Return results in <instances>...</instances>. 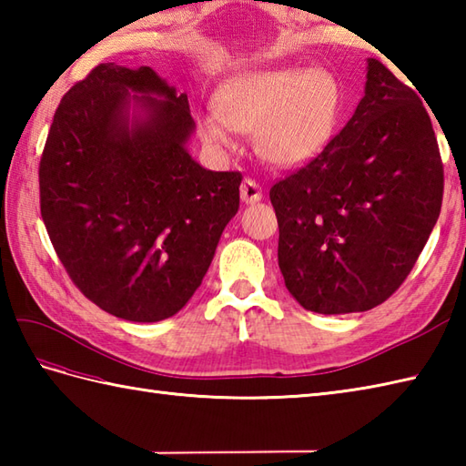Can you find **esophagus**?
Instances as JSON below:
<instances>
[{
    "mask_svg": "<svg viewBox=\"0 0 466 466\" xmlns=\"http://www.w3.org/2000/svg\"><path fill=\"white\" fill-rule=\"evenodd\" d=\"M240 196H242V202L244 204H256L262 200V187L258 186V182L250 180V177H246L240 186Z\"/></svg>",
    "mask_w": 466,
    "mask_h": 466,
    "instance_id": "esophagus-1",
    "label": "esophagus"
}]
</instances>
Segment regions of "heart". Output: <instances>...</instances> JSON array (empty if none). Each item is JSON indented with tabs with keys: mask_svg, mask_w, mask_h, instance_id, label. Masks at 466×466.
Instances as JSON below:
<instances>
[{
	"mask_svg": "<svg viewBox=\"0 0 466 466\" xmlns=\"http://www.w3.org/2000/svg\"><path fill=\"white\" fill-rule=\"evenodd\" d=\"M344 92L326 67H266L232 76L216 94V112L200 117V137L214 152L238 147L252 134L266 162L294 170L319 157L339 130Z\"/></svg>",
	"mask_w": 466,
	"mask_h": 466,
	"instance_id": "obj_1",
	"label": "heart"
}]
</instances>
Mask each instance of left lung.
I'll list each match as a JSON object with an SVG mask.
<instances>
[{
  "label": "left lung",
  "instance_id": "8db88e82",
  "mask_svg": "<svg viewBox=\"0 0 466 466\" xmlns=\"http://www.w3.org/2000/svg\"><path fill=\"white\" fill-rule=\"evenodd\" d=\"M442 187L420 97L370 57L349 124L319 157L270 187L286 289L319 314L382 304L427 244Z\"/></svg>",
  "mask_w": 466,
  "mask_h": 466
}]
</instances>
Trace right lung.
<instances>
[{"label":"right lung","instance_id":"add662e5","mask_svg":"<svg viewBox=\"0 0 466 466\" xmlns=\"http://www.w3.org/2000/svg\"><path fill=\"white\" fill-rule=\"evenodd\" d=\"M187 96L152 67L100 64L59 102L39 162V208L69 279L102 310L157 322L182 310L240 206V172L186 144Z\"/></svg>","mask_w":466,"mask_h":466}]
</instances>
